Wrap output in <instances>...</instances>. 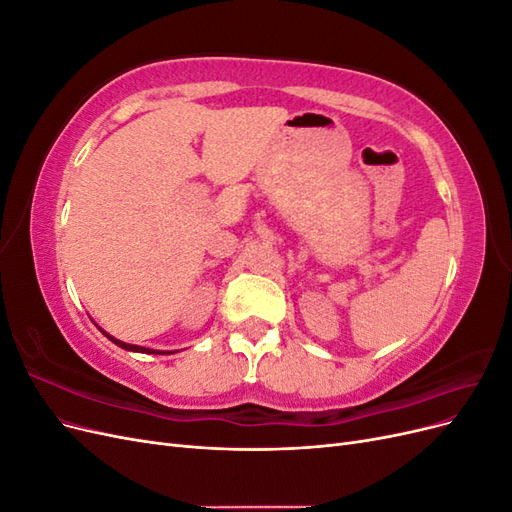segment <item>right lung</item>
I'll list each match as a JSON object with an SVG mask.
<instances>
[{
    "instance_id": "obj_1",
    "label": "right lung",
    "mask_w": 512,
    "mask_h": 512,
    "mask_svg": "<svg viewBox=\"0 0 512 512\" xmlns=\"http://www.w3.org/2000/svg\"><path fill=\"white\" fill-rule=\"evenodd\" d=\"M104 333V331H102ZM108 339H111V342H115L117 346H121V348H126V350H132V352H156V350H149V348H141V346H132V344H123V342H119V339H115V337H111L108 333H104Z\"/></svg>"
}]
</instances>
